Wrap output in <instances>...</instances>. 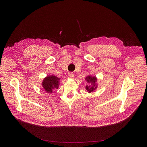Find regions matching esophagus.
I'll return each instance as SVG.
<instances>
[{
    "label": "esophagus",
    "instance_id": "obj_1",
    "mask_svg": "<svg viewBox=\"0 0 147 147\" xmlns=\"http://www.w3.org/2000/svg\"><path fill=\"white\" fill-rule=\"evenodd\" d=\"M69 77L70 78H73L74 77V74L73 72H69Z\"/></svg>",
    "mask_w": 147,
    "mask_h": 147
}]
</instances>
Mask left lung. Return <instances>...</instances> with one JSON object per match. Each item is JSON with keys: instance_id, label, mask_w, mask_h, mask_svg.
<instances>
[{"instance_id": "left-lung-1", "label": "left lung", "mask_w": 147, "mask_h": 147, "mask_svg": "<svg viewBox=\"0 0 147 147\" xmlns=\"http://www.w3.org/2000/svg\"><path fill=\"white\" fill-rule=\"evenodd\" d=\"M86 80L87 81V82L88 83H91V86H86V90H87V91H88L89 93H91L92 92H93L97 88V85L95 84L96 80H97V78L94 76H88L86 78Z\"/></svg>"}]
</instances>
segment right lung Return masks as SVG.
Masks as SVG:
<instances>
[{
	"label": "right lung",
	"instance_id": "add662e5",
	"mask_svg": "<svg viewBox=\"0 0 147 147\" xmlns=\"http://www.w3.org/2000/svg\"><path fill=\"white\" fill-rule=\"evenodd\" d=\"M60 78L52 75L45 77L42 83V86L48 93H52L53 90L58 88Z\"/></svg>",
	"mask_w": 147,
	"mask_h": 147
}]
</instances>
